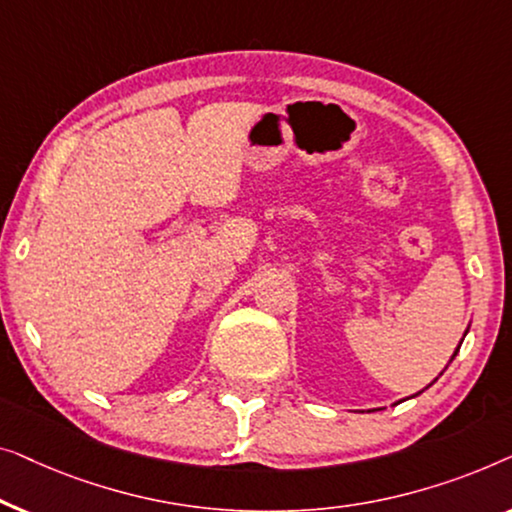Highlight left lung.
Masks as SVG:
<instances>
[{
  "label": "left lung",
  "instance_id": "8db88e82",
  "mask_svg": "<svg viewBox=\"0 0 512 512\" xmlns=\"http://www.w3.org/2000/svg\"><path fill=\"white\" fill-rule=\"evenodd\" d=\"M466 334H469V327H466V331H464V336H466ZM462 341H464V338H462ZM459 348H462V343H459V345H457V350H455V352H452V357H450V362H448V366L452 364V359H455V357H457V352H459ZM448 366H445V369H448ZM445 369H443L441 373H438V378H441V376H443V373H445ZM438 378H436V380H438ZM436 380H434V383H436ZM434 383H429L427 387H431V385H434ZM427 387H424V390H427ZM424 390H420V392H417V394H422ZM417 394H413V397H417Z\"/></svg>",
  "mask_w": 512,
  "mask_h": 512
}]
</instances>
